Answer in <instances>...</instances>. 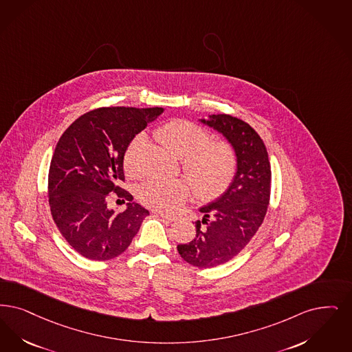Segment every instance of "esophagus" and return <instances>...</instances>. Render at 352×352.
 <instances>
[{
  "label": "esophagus",
  "instance_id": "34e87169",
  "mask_svg": "<svg viewBox=\"0 0 352 352\" xmlns=\"http://www.w3.org/2000/svg\"><path fill=\"white\" fill-rule=\"evenodd\" d=\"M158 214L162 217V219H165V220H168L170 223H173V221H175L178 217L177 216H174V214H168V213H164V212H158Z\"/></svg>",
  "mask_w": 352,
  "mask_h": 352
}]
</instances>
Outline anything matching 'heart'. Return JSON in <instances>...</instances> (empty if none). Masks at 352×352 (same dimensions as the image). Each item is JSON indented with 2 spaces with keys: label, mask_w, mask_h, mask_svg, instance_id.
Here are the masks:
<instances>
[{
  "label": "heart",
  "mask_w": 352,
  "mask_h": 352,
  "mask_svg": "<svg viewBox=\"0 0 352 352\" xmlns=\"http://www.w3.org/2000/svg\"><path fill=\"white\" fill-rule=\"evenodd\" d=\"M155 138L168 149L181 157L183 173L192 184L194 192L201 200L221 197L232 186L239 169V157L234 146L226 140H213L204 128L188 120H171L160 126ZM145 136L136 135L128 142L123 155L126 174L136 177L140 173V155ZM191 194L186 179H151L139 190L141 201L158 211H177Z\"/></svg>",
  "instance_id": "b5f03b06"
}]
</instances>
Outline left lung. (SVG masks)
Listing matches in <instances>:
<instances>
[{"label":"left lung","instance_id":"obj_1","mask_svg":"<svg viewBox=\"0 0 352 352\" xmlns=\"http://www.w3.org/2000/svg\"><path fill=\"white\" fill-rule=\"evenodd\" d=\"M201 122L223 133L239 157L232 186L223 197L200 208L204 217L195 223V239L177 246L191 266L212 268L234 258L262 226L271 194V165L265 142L246 122L226 113Z\"/></svg>","mask_w":352,"mask_h":352}]
</instances>
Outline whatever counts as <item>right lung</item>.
<instances>
[{"label": "right lung", "instance_id": "right-lung-1", "mask_svg": "<svg viewBox=\"0 0 352 352\" xmlns=\"http://www.w3.org/2000/svg\"><path fill=\"white\" fill-rule=\"evenodd\" d=\"M164 111L162 107H99L81 115L57 141L48 173L50 207L63 237L91 261L126 252L149 211L132 201L124 182L128 142ZM126 199L127 210L107 207L111 197Z\"/></svg>", "mask_w": 352, "mask_h": 352}]
</instances>
